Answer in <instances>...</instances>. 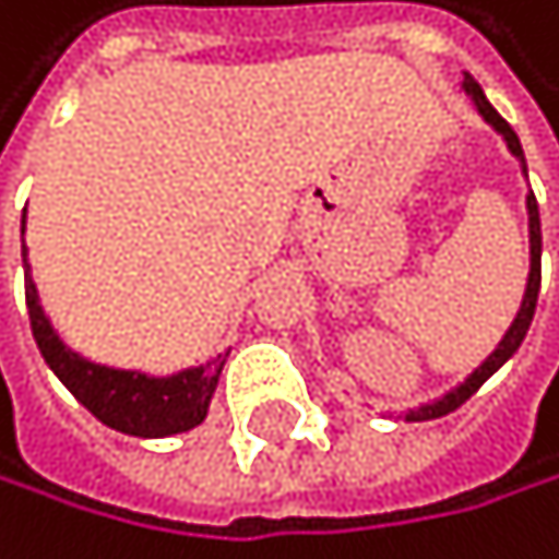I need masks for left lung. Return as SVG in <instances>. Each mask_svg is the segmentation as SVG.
<instances>
[{
    "instance_id": "8db88e82",
    "label": "left lung",
    "mask_w": 559,
    "mask_h": 559,
    "mask_svg": "<svg viewBox=\"0 0 559 559\" xmlns=\"http://www.w3.org/2000/svg\"><path fill=\"white\" fill-rule=\"evenodd\" d=\"M464 88H467V95L474 98V106H477V112H481L491 127L506 136V143H509V151L522 160V167H526V157H522V143H519V136H515V130L509 127L506 119L498 116V109L488 103L485 98V92H481V85L474 82L471 74H464ZM526 205H530V253H533V267H530V285H526V298H522V309H519V316H515V322L509 326V333H506V340L498 343V350L477 367V371L456 388V392H450L447 399H440V402H432V405H423V408H416V412H408V419H416V423H423V419H440V416H447V412H453V408H461L477 388H481L501 364H506L515 350H519V343L526 340V330H530V322H533V312H536V298H539V250H543V233H539V209H536V195H530L526 199Z\"/></svg>"
}]
</instances>
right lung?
Instances as JSON below:
<instances>
[{
    "label": "right lung",
    "instance_id": "right-lung-1",
    "mask_svg": "<svg viewBox=\"0 0 559 559\" xmlns=\"http://www.w3.org/2000/svg\"><path fill=\"white\" fill-rule=\"evenodd\" d=\"M26 309L29 330L47 367L64 381L68 392L82 402L98 423L127 437H171L205 419L209 399L216 392L223 357L209 360L175 378H147L136 371H112V367L78 357L58 340L37 302V285L26 274Z\"/></svg>",
    "mask_w": 559,
    "mask_h": 559
}]
</instances>
